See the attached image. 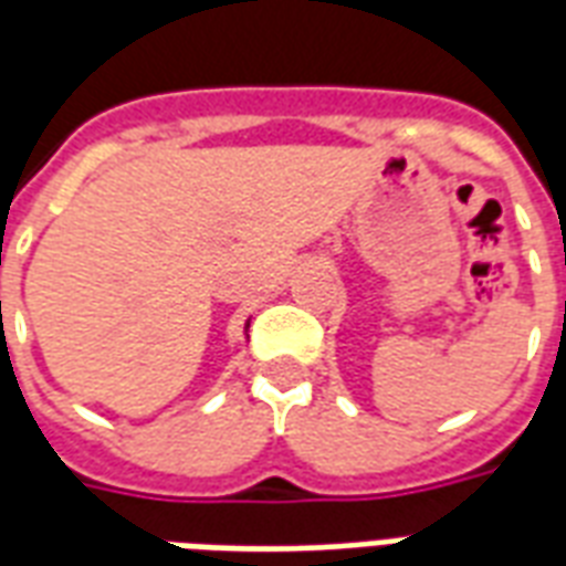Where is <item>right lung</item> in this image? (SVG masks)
<instances>
[{
	"label": "right lung",
	"mask_w": 566,
	"mask_h": 566,
	"mask_svg": "<svg viewBox=\"0 0 566 566\" xmlns=\"http://www.w3.org/2000/svg\"><path fill=\"white\" fill-rule=\"evenodd\" d=\"M247 325H250V323H247Z\"/></svg>",
	"instance_id": "1"
}]
</instances>
